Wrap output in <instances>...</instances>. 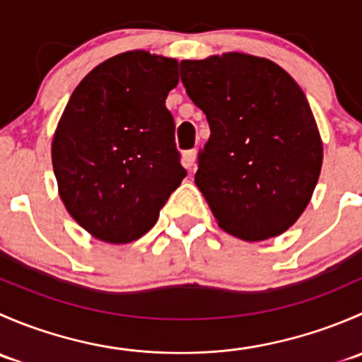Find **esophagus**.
<instances>
[{"instance_id": "34e87169", "label": "esophagus", "mask_w": 362, "mask_h": 362, "mask_svg": "<svg viewBox=\"0 0 362 362\" xmlns=\"http://www.w3.org/2000/svg\"><path fill=\"white\" fill-rule=\"evenodd\" d=\"M194 160L196 151H185L184 154H182V164H184V168H187V170H191V168L194 166Z\"/></svg>"}]
</instances>
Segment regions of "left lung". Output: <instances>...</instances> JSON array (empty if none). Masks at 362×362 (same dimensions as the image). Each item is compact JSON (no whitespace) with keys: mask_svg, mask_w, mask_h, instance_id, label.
Wrapping results in <instances>:
<instances>
[{"mask_svg":"<svg viewBox=\"0 0 362 362\" xmlns=\"http://www.w3.org/2000/svg\"><path fill=\"white\" fill-rule=\"evenodd\" d=\"M180 80L210 126L194 182L218 226L247 242L282 235L305 211L322 166L301 87L273 61L238 52L182 61Z\"/></svg>","mask_w":362,"mask_h":362,"instance_id":"left-lung-1","label":"left lung"}]
</instances>
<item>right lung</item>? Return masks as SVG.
Listing matches in <instances>:
<instances>
[{
    "label": "right lung",
    "mask_w": 362,
    "mask_h": 362,
    "mask_svg": "<svg viewBox=\"0 0 362 362\" xmlns=\"http://www.w3.org/2000/svg\"><path fill=\"white\" fill-rule=\"evenodd\" d=\"M177 59L131 50L76 86L52 140L59 196L94 238L129 243L158 222L187 171L166 98Z\"/></svg>",
    "instance_id": "1"
}]
</instances>
